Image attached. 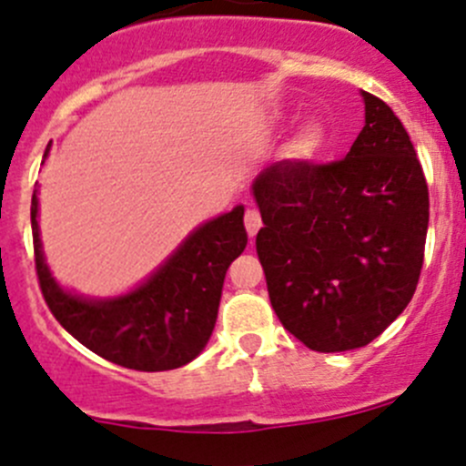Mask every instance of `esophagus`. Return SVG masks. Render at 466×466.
Returning a JSON list of instances; mask_svg holds the SVG:
<instances>
[{
    "instance_id": "34e87169",
    "label": "esophagus",
    "mask_w": 466,
    "mask_h": 466,
    "mask_svg": "<svg viewBox=\"0 0 466 466\" xmlns=\"http://www.w3.org/2000/svg\"><path fill=\"white\" fill-rule=\"evenodd\" d=\"M243 223H246V229L248 234L252 237H257V232L261 229V214L257 209H248L246 216H243Z\"/></svg>"
}]
</instances>
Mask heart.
<instances>
[{"label":"heart","instance_id":"heart-1","mask_svg":"<svg viewBox=\"0 0 466 466\" xmlns=\"http://www.w3.org/2000/svg\"><path fill=\"white\" fill-rule=\"evenodd\" d=\"M327 126L320 124V121H307V124L298 130V135H295L290 150H293V155L298 159H316L318 155L327 148Z\"/></svg>","mask_w":466,"mask_h":466}]
</instances>
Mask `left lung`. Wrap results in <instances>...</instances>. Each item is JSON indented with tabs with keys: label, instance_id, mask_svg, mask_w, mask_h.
Masks as SVG:
<instances>
[{
	"label": "left lung",
	"instance_id": "left-lung-1",
	"mask_svg": "<svg viewBox=\"0 0 466 466\" xmlns=\"http://www.w3.org/2000/svg\"><path fill=\"white\" fill-rule=\"evenodd\" d=\"M345 159L275 162L252 182L257 255L284 329L309 350L347 351L385 331L424 263L429 187L399 116L370 92Z\"/></svg>",
	"mask_w": 466,
	"mask_h": 466
}]
</instances>
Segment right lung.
Segmentation results:
<instances>
[{"mask_svg": "<svg viewBox=\"0 0 466 466\" xmlns=\"http://www.w3.org/2000/svg\"><path fill=\"white\" fill-rule=\"evenodd\" d=\"M31 228L37 279L56 320L94 354L139 372L182 368L205 350L218 318L225 272L248 243L243 205H237L198 225L133 290L116 298H86L63 289L46 266L37 189L31 198Z\"/></svg>", "mask_w": 466, "mask_h": 466, "instance_id": "obj_1", "label": "right lung"}]
</instances>
